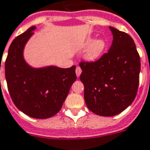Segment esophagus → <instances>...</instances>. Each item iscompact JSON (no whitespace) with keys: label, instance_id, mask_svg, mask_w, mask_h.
Returning a JSON list of instances; mask_svg holds the SVG:
<instances>
[{"label":"esophagus","instance_id":"obj_1","mask_svg":"<svg viewBox=\"0 0 150 150\" xmlns=\"http://www.w3.org/2000/svg\"><path fill=\"white\" fill-rule=\"evenodd\" d=\"M81 72H82L81 68L79 67H76V70H75V73H76L77 77H79V75H80V74H81Z\"/></svg>","mask_w":150,"mask_h":150}]
</instances>
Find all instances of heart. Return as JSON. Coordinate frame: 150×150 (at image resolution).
Here are the masks:
<instances>
[{
    "label": "heart",
    "instance_id": "b5f03b06",
    "mask_svg": "<svg viewBox=\"0 0 150 150\" xmlns=\"http://www.w3.org/2000/svg\"><path fill=\"white\" fill-rule=\"evenodd\" d=\"M92 40H88L87 44H89ZM105 41L103 39H97L94 40L88 47L86 52L85 57L88 60H95L100 57V54L103 53L105 48Z\"/></svg>",
    "mask_w": 150,
    "mask_h": 150
}]
</instances>
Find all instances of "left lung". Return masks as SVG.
<instances>
[{
    "instance_id": "8db88e82",
    "label": "left lung",
    "mask_w": 150,
    "mask_h": 150,
    "mask_svg": "<svg viewBox=\"0 0 150 150\" xmlns=\"http://www.w3.org/2000/svg\"><path fill=\"white\" fill-rule=\"evenodd\" d=\"M113 42L107 53L94 62L81 61L79 76L88 108L100 116L123 111L137 96L141 59L132 38L110 27Z\"/></svg>"
}]
</instances>
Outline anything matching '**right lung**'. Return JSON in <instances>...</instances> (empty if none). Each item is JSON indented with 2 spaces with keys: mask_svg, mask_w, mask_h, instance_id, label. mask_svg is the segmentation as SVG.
Here are the masks:
<instances>
[{
  "mask_svg": "<svg viewBox=\"0 0 150 150\" xmlns=\"http://www.w3.org/2000/svg\"><path fill=\"white\" fill-rule=\"evenodd\" d=\"M35 27L28 28L13 40L5 62L10 97L16 107L35 119H48L60 111L72 83L76 80L75 66L34 69L23 59V50Z\"/></svg>",
  "mask_w": 150,
  "mask_h": 150,
  "instance_id": "obj_1",
  "label": "right lung"
}]
</instances>
